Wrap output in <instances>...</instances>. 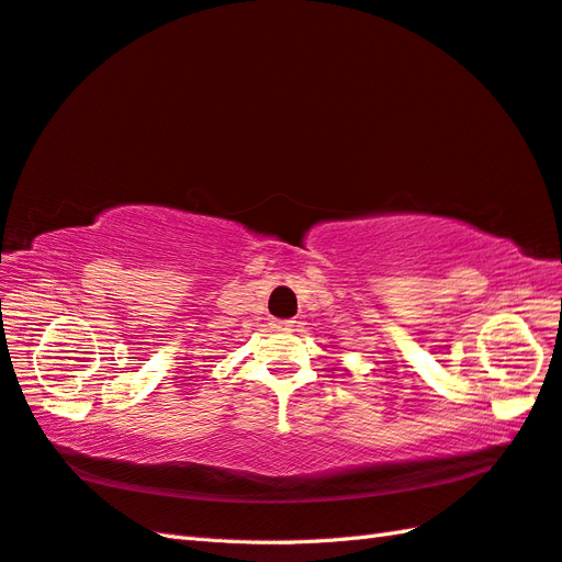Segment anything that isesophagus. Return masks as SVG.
Wrapping results in <instances>:
<instances>
[{
  "label": "esophagus",
  "instance_id": "1",
  "mask_svg": "<svg viewBox=\"0 0 562 562\" xmlns=\"http://www.w3.org/2000/svg\"><path fill=\"white\" fill-rule=\"evenodd\" d=\"M272 328L280 333H290L294 330V321H272Z\"/></svg>",
  "mask_w": 562,
  "mask_h": 562
}]
</instances>
